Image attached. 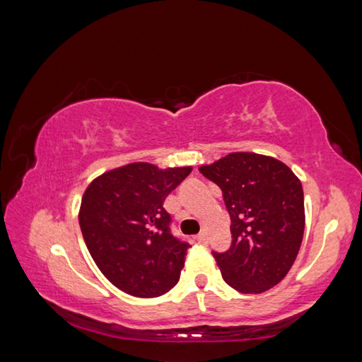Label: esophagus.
Listing matches in <instances>:
<instances>
[{"label":"esophagus","mask_w":362,"mask_h":362,"mask_svg":"<svg viewBox=\"0 0 362 362\" xmlns=\"http://www.w3.org/2000/svg\"><path fill=\"white\" fill-rule=\"evenodd\" d=\"M196 240H197V243H205L207 242V235H205V233L202 232V233H199V235H196Z\"/></svg>","instance_id":"obj_1"}]
</instances>
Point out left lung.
Segmentation results:
<instances>
[{"mask_svg":"<svg viewBox=\"0 0 362 362\" xmlns=\"http://www.w3.org/2000/svg\"><path fill=\"white\" fill-rule=\"evenodd\" d=\"M199 171L221 188L230 215L232 246L214 252L223 279L240 293H262L286 278L304 233V196L286 163L232 152Z\"/></svg>","mask_w":362,"mask_h":362,"instance_id":"1","label":"left lung"}]
</instances>
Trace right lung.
I'll list each match as a JSON object with an SVG mask.
<instances>
[{
  "label": "right lung",
  "mask_w": 362,
  "mask_h": 362,
  "mask_svg": "<svg viewBox=\"0 0 362 362\" xmlns=\"http://www.w3.org/2000/svg\"><path fill=\"white\" fill-rule=\"evenodd\" d=\"M191 169L129 163L84 189L78 214L83 238L98 270L122 292L157 298L179 282L189 245L171 235L163 202Z\"/></svg>",
  "instance_id": "right-lung-1"
}]
</instances>
